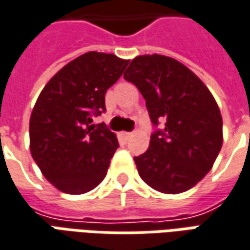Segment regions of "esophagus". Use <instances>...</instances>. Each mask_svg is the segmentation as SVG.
I'll use <instances>...</instances> for the list:
<instances>
[{"label":"esophagus","mask_w":250,"mask_h":250,"mask_svg":"<svg viewBox=\"0 0 250 250\" xmlns=\"http://www.w3.org/2000/svg\"><path fill=\"white\" fill-rule=\"evenodd\" d=\"M122 135L125 137V139H128V138H130L131 135H132V132H123Z\"/></svg>","instance_id":"34e87169"}]
</instances>
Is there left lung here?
<instances>
[{
  "instance_id": "obj_1",
  "label": "left lung",
  "mask_w": 250,
  "mask_h": 250,
  "mask_svg": "<svg viewBox=\"0 0 250 250\" xmlns=\"http://www.w3.org/2000/svg\"><path fill=\"white\" fill-rule=\"evenodd\" d=\"M123 77L146 100L154 127L149 150L134 157L139 176L164 193L192 188L222 147V116L210 90L179 61L157 54L132 59Z\"/></svg>"
}]
</instances>
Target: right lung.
Here are the masks:
<instances>
[{
    "label": "right lung",
    "instance_id": "1",
    "mask_svg": "<svg viewBox=\"0 0 250 250\" xmlns=\"http://www.w3.org/2000/svg\"><path fill=\"white\" fill-rule=\"evenodd\" d=\"M127 64L113 54L86 52L62 67L38 97L29 120L31 154L59 191L85 193L105 177L119 142L104 123L92 122L105 112V92Z\"/></svg>",
    "mask_w": 250,
    "mask_h": 250
}]
</instances>
